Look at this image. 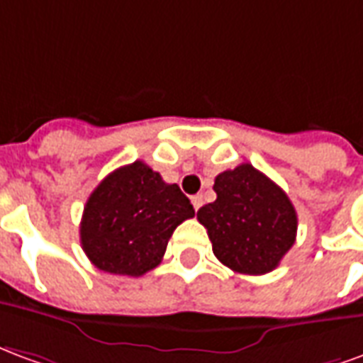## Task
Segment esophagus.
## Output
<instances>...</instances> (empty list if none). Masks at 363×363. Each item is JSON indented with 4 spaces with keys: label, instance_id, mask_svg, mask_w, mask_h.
Here are the masks:
<instances>
[{
    "label": "esophagus",
    "instance_id": "34e87169",
    "mask_svg": "<svg viewBox=\"0 0 363 363\" xmlns=\"http://www.w3.org/2000/svg\"><path fill=\"white\" fill-rule=\"evenodd\" d=\"M191 203H193V208H195V211H199L201 205H203V195H193Z\"/></svg>",
    "mask_w": 363,
    "mask_h": 363
}]
</instances>
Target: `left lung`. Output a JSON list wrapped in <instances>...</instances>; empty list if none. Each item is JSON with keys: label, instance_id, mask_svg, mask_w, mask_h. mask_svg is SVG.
Returning <instances> with one entry per match:
<instances>
[{"label": "left lung", "instance_id": "1", "mask_svg": "<svg viewBox=\"0 0 363 363\" xmlns=\"http://www.w3.org/2000/svg\"><path fill=\"white\" fill-rule=\"evenodd\" d=\"M216 201L197 211L222 265L242 274H265L296 242L298 216L292 201L251 164L214 179Z\"/></svg>", "mask_w": 363, "mask_h": 363}]
</instances>
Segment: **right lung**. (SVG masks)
Masks as SVG:
<instances>
[{"label": "right lung", "instance_id": "right-lung-1", "mask_svg": "<svg viewBox=\"0 0 363 363\" xmlns=\"http://www.w3.org/2000/svg\"><path fill=\"white\" fill-rule=\"evenodd\" d=\"M193 214L178 185L135 160L108 174L91 193L81 245L100 271L141 277L160 265L174 230Z\"/></svg>", "mask_w": 363, "mask_h": 363}]
</instances>
